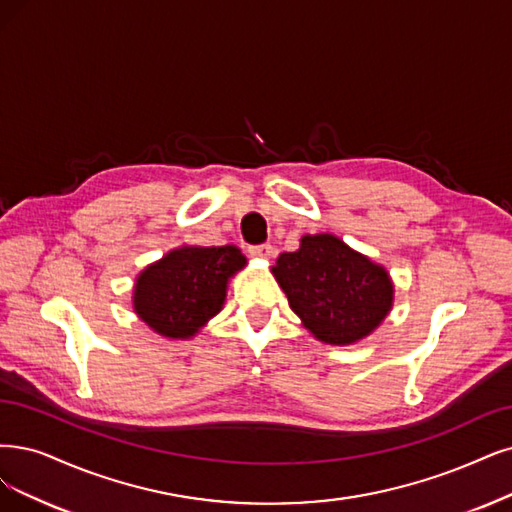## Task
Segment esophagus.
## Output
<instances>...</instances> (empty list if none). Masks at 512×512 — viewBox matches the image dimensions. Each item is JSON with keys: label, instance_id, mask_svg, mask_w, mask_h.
Instances as JSON below:
<instances>
[{"label": "esophagus", "instance_id": "1", "mask_svg": "<svg viewBox=\"0 0 512 512\" xmlns=\"http://www.w3.org/2000/svg\"><path fill=\"white\" fill-rule=\"evenodd\" d=\"M249 253L253 257H261V259H268L272 255V246L270 244H257V246H249Z\"/></svg>", "mask_w": 512, "mask_h": 512}]
</instances>
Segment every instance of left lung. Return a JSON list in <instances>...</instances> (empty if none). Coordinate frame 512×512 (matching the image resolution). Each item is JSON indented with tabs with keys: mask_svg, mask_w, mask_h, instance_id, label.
I'll list each match as a JSON object with an SVG mask.
<instances>
[{
	"mask_svg": "<svg viewBox=\"0 0 512 512\" xmlns=\"http://www.w3.org/2000/svg\"><path fill=\"white\" fill-rule=\"evenodd\" d=\"M291 310L320 342L348 346L388 316L394 287L388 272L333 234L301 238L272 268Z\"/></svg>",
	"mask_w": 512,
	"mask_h": 512,
	"instance_id": "obj_1",
	"label": "left lung"
}]
</instances>
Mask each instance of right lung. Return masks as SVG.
<instances>
[{"instance_id":"add662e5","label":"right lung","mask_w":512,"mask_h":512,"mask_svg":"<svg viewBox=\"0 0 512 512\" xmlns=\"http://www.w3.org/2000/svg\"><path fill=\"white\" fill-rule=\"evenodd\" d=\"M244 263L234 244L179 246L139 274L132 306L156 333L189 339L221 310L227 280Z\"/></svg>"}]
</instances>
